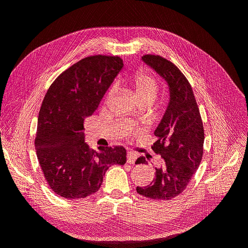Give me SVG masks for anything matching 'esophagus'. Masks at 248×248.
<instances>
[{
  "label": "esophagus",
  "mask_w": 248,
  "mask_h": 248,
  "mask_svg": "<svg viewBox=\"0 0 248 248\" xmlns=\"http://www.w3.org/2000/svg\"><path fill=\"white\" fill-rule=\"evenodd\" d=\"M138 158V155L133 151H127V162L128 163H134Z\"/></svg>",
  "instance_id": "esophagus-1"
}]
</instances>
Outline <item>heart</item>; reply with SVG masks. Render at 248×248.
Returning a JSON list of instances; mask_svg holds the SVG:
<instances>
[{"label": "heart", "instance_id": "heart-1", "mask_svg": "<svg viewBox=\"0 0 248 248\" xmlns=\"http://www.w3.org/2000/svg\"><path fill=\"white\" fill-rule=\"evenodd\" d=\"M130 82L134 88L138 99H147L153 103L159 92V84L152 74L145 69H140L131 77ZM115 89V86H111L108 90V98L114 94Z\"/></svg>", "mask_w": 248, "mask_h": 248}]
</instances>
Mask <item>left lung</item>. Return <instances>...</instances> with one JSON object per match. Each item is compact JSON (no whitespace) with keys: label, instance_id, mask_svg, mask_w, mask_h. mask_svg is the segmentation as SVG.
<instances>
[{"label":"left lung","instance_id":"obj_1","mask_svg":"<svg viewBox=\"0 0 248 248\" xmlns=\"http://www.w3.org/2000/svg\"><path fill=\"white\" fill-rule=\"evenodd\" d=\"M142 61L167 80L170 103L161 122L154 131L158 138L151 147L161 156L155 179L145 187H137L140 196L169 201L176 198L190 182L204 152V126L188 79L178 67L158 55H145ZM147 162L139 157L136 163Z\"/></svg>","mask_w":248,"mask_h":248}]
</instances>
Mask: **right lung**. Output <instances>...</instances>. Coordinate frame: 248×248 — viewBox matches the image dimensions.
I'll return each mask as SVG.
<instances>
[{"label":"right lung","mask_w":248,"mask_h":248,"mask_svg":"<svg viewBox=\"0 0 248 248\" xmlns=\"http://www.w3.org/2000/svg\"><path fill=\"white\" fill-rule=\"evenodd\" d=\"M118 56L81 59L55 79L44 96L35 147L50 189L65 199H84L98 191L112 164L126 162L122 146L100 152L85 142L84 120L93 115L103 95L122 69Z\"/></svg>","instance_id":"add662e5"}]
</instances>
